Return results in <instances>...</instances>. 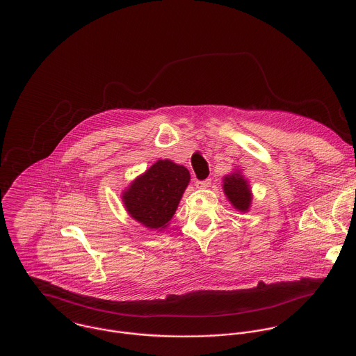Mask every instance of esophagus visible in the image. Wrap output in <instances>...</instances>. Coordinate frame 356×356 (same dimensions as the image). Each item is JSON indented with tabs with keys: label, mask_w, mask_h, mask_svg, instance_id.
Returning a JSON list of instances; mask_svg holds the SVG:
<instances>
[{
	"label": "esophagus",
	"mask_w": 356,
	"mask_h": 356,
	"mask_svg": "<svg viewBox=\"0 0 356 356\" xmlns=\"http://www.w3.org/2000/svg\"><path fill=\"white\" fill-rule=\"evenodd\" d=\"M196 188H199V189H204V188H208L209 185H211V179L209 178H207V179H203V181H196Z\"/></svg>",
	"instance_id": "obj_1"
}]
</instances>
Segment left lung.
Masks as SVG:
<instances>
[{"label": "left lung", "mask_w": 356, "mask_h": 356, "mask_svg": "<svg viewBox=\"0 0 356 356\" xmlns=\"http://www.w3.org/2000/svg\"><path fill=\"white\" fill-rule=\"evenodd\" d=\"M223 191L227 196V199L230 200V203L233 204L237 209H240L241 212L248 211L250 205H251V189L247 184V181L243 178L241 174H232L225 177L223 179Z\"/></svg>", "instance_id": "obj_1"}]
</instances>
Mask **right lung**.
Instances as JSON below:
<instances>
[{
	"label": "right lung",
	"mask_w": 356,
	"mask_h": 356,
	"mask_svg": "<svg viewBox=\"0 0 356 356\" xmlns=\"http://www.w3.org/2000/svg\"><path fill=\"white\" fill-rule=\"evenodd\" d=\"M191 174L171 160H159L123 193L126 209L151 229L165 227L175 213Z\"/></svg>",
	"instance_id": "1"
}]
</instances>
